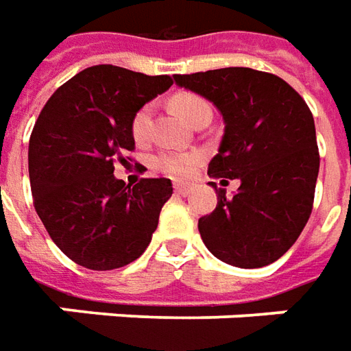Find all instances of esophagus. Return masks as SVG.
<instances>
[{
	"mask_svg": "<svg viewBox=\"0 0 351 351\" xmlns=\"http://www.w3.org/2000/svg\"><path fill=\"white\" fill-rule=\"evenodd\" d=\"M190 192H192L190 186H186V184H175V193H178V195L186 197V195H190Z\"/></svg>",
	"mask_w": 351,
	"mask_h": 351,
	"instance_id": "1",
	"label": "esophagus"
}]
</instances>
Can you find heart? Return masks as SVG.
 Returning a JSON list of instances; mask_svg holds the SVG:
<instances>
[{
	"label": "heart",
	"mask_w": 351,
	"mask_h": 351,
	"mask_svg": "<svg viewBox=\"0 0 351 351\" xmlns=\"http://www.w3.org/2000/svg\"><path fill=\"white\" fill-rule=\"evenodd\" d=\"M173 106L175 110L188 121H192L193 117L199 114L201 110L209 108V104L205 100L197 97V95H190V93H184V95H176L173 99ZM152 125V106L138 108L134 112L133 121H131V131L136 141H144L148 133H150ZM199 161V154H175V152H167V154H161L156 158V167L159 171H163L165 175L175 176V178H182L192 173L195 165Z\"/></svg>",
	"instance_id": "obj_1"
}]
</instances>
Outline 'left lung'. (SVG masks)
I'll return each instance as SVG.
<instances>
[{
    "mask_svg": "<svg viewBox=\"0 0 351 351\" xmlns=\"http://www.w3.org/2000/svg\"><path fill=\"white\" fill-rule=\"evenodd\" d=\"M175 82L210 100L224 119L209 176L241 180L234 197L218 188L217 209L199 218L203 243L237 268L268 266L312 215L319 150L310 108L281 77L252 68L176 73Z\"/></svg>",
    "mask_w": 351,
    "mask_h": 351,
    "instance_id": "obj_1",
    "label": "left lung"
}]
</instances>
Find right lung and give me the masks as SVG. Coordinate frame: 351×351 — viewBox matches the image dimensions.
I'll return each instance as SVG.
<instances>
[{
	"label": "right lung",
	"instance_id": "add662e5",
	"mask_svg": "<svg viewBox=\"0 0 351 351\" xmlns=\"http://www.w3.org/2000/svg\"><path fill=\"white\" fill-rule=\"evenodd\" d=\"M171 85L169 75L90 66L53 93L34 125V207L56 247L83 268H121L150 245L173 184L142 178L131 186L114 176V165L134 150V112Z\"/></svg>",
	"mask_w": 351,
	"mask_h": 351
}]
</instances>
